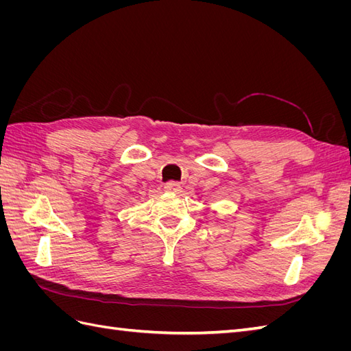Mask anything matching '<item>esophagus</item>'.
Segmentation results:
<instances>
[{
	"label": "esophagus",
	"mask_w": 351,
	"mask_h": 351,
	"mask_svg": "<svg viewBox=\"0 0 351 351\" xmlns=\"http://www.w3.org/2000/svg\"><path fill=\"white\" fill-rule=\"evenodd\" d=\"M164 190H165V192H168V193H178L180 190H182V186H180L176 182H169V183H167L164 186Z\"/></svg>",
	"instance_id": "34e87169"
}]
</instances>
